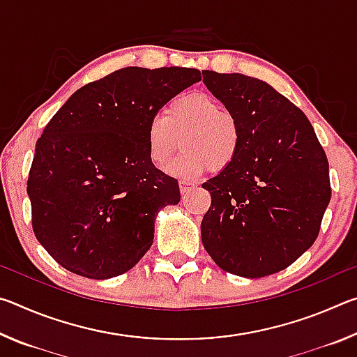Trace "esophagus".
I'll use <instances>...</instances> for the list:
<instances>
[{
    "instance_id": "34e87169",
    "label": "esophagus",
    "mask_w": 357,
    "mask_h": 357,
    "mask_svg": "<svg viewBox=\"0 0 357 357\" xmlns=\"http://www.w3.org/2000/svg\"><path fill=\"white\" fill-rule=\"evenodd\" d=\"M193 189V184L189 183V181H179V190L183 195H185V193H189V190Z\"/></svg>"
}]
</instances>
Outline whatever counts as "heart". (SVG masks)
<instances>
[{"label": "heart", "instance_id": "obj_1", "mask_svg": "<svg viewBox=\"0 0 357 357\" xmlns=\"http://www.w3.org/2000/svg\"><path fill=\"white\" fill-rule=\"evenodd\" d=\"M183 153L168 168L174 176L198 178L208 170L222 172L233 164L243 143L238 119L214 98L189 93L174 98L164 114L149 119L146 143L149 159L157 168L170 164L174 153Z\"/></svg>", "mask_w": 357, "mask_h": 357}]
</instances>
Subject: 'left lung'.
<instances>
[{
	"mask_svg": "<svg viewBox=\"0 0 357 357\" xmlns=\"http://www.w3.org/2000/svg\"><path fill=\"white\" fill-rule=\"evenodd\" d=\"M203 82L243 132L233 164L203 184V245L229 274H275L318 238L331 202L324 149L301 108L266 82L214 70Z\"/></svg>",
	"mask_w": 357,
	"mask_h": 357,
	"instance_id": "8db88e82",
	"label": "left lung"
}]
</instances>
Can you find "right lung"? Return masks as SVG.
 <instances>
[{
	"label": "right lung",
	"mask_w": 357,
	"mask_h": 357,
	"mask_svg": "<svg viewBox=\"0 0 357 357\" xmlns=\"http://www.w3.org/2000/svg\"><path fill=\"white\" fill-rule=\"evenodd\" d=\"M202 80L187 68H124L84 84L36 143L26 192L33 231L58 264L88 279L128 273L149 250L154 220L181 200L149 159V119Z\"/></svg>",
	"instance_id": "right-lung-1"
}]
</instances>
